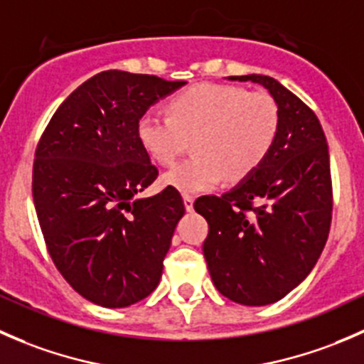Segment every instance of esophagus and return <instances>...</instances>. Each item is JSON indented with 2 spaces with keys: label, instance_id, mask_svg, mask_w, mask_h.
Segmentation results:
<instances>
[{
  "label": "esophagus",
  "instance_id": "obj_1",
  "mask_svg": "<svg viewBox=\"0 0 364 364\" xmlns=\"http://www.w3.org/2000/svg\"><path fill=\"white\" fill-rule=\"evenodd\" d=\"M183 203H185L186 211H192L193 209V197L192 196H183Z\"/></svg>",
  "mask_w": 364,
  "mask_h": 364
}]
</instances>
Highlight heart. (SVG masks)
<instances>
[{
  "label": "heart",
  "mask_w": 364,
  "mask_h": 364,
  "mask_svg": "<svg viewBox=\"0 0 364 364\" xmlns=\"http://www.w3.org/2000/svg\"><path fill=\"white\" fill-rule=\"evenodd\" d=\"M280 114L262 91L248 93L232 84H197L168 102V116L142 114L137 135L160 165L174 164L193 139V156L161 178L168 188L200 193L222 183L250 176L267 159L277 141Z\"/></svg>",
  "instance_id": "b5f03b06"
}]
</instances>
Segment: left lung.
Listing matches in <instances>:
<instances>
[{"instance_id":"obj_1","label":"left lung","mask_w":364,"mask_h":364,"mask_svg":"<svg viewBox=\"0 0 364 364\" xmlns=\"http://www.w3.org/2000/svg\"><path fill=\"white\" fill-rule=\"evenodd\" d=\"M269 91L280 114L267 159L230 192L193 204L208 220L203 245L220 294L245 306L280 301L310 274L328 241L333 188L324 130L315 112L267 75H236Z\"/></svg>"}]
</instances>
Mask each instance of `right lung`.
<instances>
[{"label":"right lung","instance_id":"add662e5","mask_svg":"<svg viewBox=\"0 0 364 364\" xmlns=\"http://www.w3.org/2000/svg\"><path fill=\"white\" fill-rule=\"evenodd\" d=\"M185 80L100 72L58 107L33 164V200L54 266L75 292L105 308L151 294L176 225L178 190L135 199L159 176L137 135L153 104Z\"/></svg>","mask_w":364,"mask_h":364}]
</instances>
